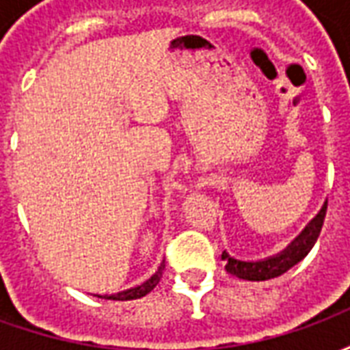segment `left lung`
I'll return each instance as SVG.
<instances>
[{
	"label": "left lung",
	"mask_w": 350,
	"mask_h": 350,
	"mask_svg": "<svg viewBox=\"0 0 350 350\" xmlns=\"http://www.w3.org/2000/svg\"><path fill=\"white\" fill-rule=\"evenodd\" d=\"M326 204L328 202H324L321 212L317 213L300 234L296 236L285 250L279 251L278 255L260 258V260H240V258L228 255L227 251H223L221 258L225 260V270L236 278L247 279V281H266V279L279 278L281 273L291 270L294 264L300 262L301 258L311 251V247L315 245L317 238L321 234V228H323Z\"/></svg>",
	"instance_id": "obj_1"
}]
</instances>
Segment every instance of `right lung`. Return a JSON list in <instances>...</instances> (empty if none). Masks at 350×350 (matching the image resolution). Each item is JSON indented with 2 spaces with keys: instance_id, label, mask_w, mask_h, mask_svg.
Listing matches in <instances>:
<instances>
[{
  "instance_id": "1",
  "label": "right lung",
  "mask_w": 350,
  "mask_h": 350,
  "mask_svg": "<svg viewBox=\"0 0 350 350\" xmlns=\"http://www.w3.org/2000/svg\"><path fill=\"white\" fill-rule=\"evenodd\" d=\"M163 270H165V262H161V266L157 268V271L153 273L152 278L146 279L144 283H140L137 286H131L127 291H122V293H116V294H93V296H97V298H105V300H137V298H142L148 293H152L155 285L161 281V275H163Z\"/></svg>"
}]
</instances>
